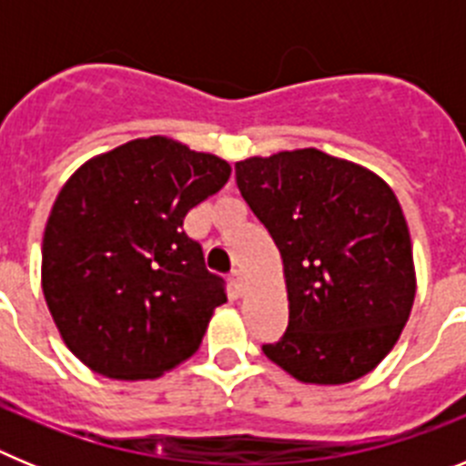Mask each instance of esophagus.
Segmentation results:
<instances>
[{
    "mask_svg": "<svg viewBox=\"0 0 466 466\" xmlns=\"http://www.w3.org/2000/svg\"><path fill=\"white\" fill-rule=\"evenodd\" d=\"M230 284L236 287V291L245 289V273H242L240 268H236L233 273H230Z\"/></svg>",
    "mask_w": 466,
    "mask_h": 466,
    "instance_id": "34e87169",
    "label": "esophagus"
}]
</instances>
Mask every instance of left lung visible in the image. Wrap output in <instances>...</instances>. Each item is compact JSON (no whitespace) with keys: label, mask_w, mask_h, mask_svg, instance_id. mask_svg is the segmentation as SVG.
<instances>
[{"label":"left lung","mask_w":466,"mask_h":466,"mask_svg":"<svg viewBox=\"0 0 466 466\" xmlns=\"http://www.w3.org/2000/svg\"><path fill=\"white\" fill-rule=\"evenodd\" d=\"M236 182L282 257L289 327L263 355L306 385L371 373L413 310L403 209L369 167L319 149L238 160Z\"/></svg>","instance_id":"obj_1"}]
</instances>
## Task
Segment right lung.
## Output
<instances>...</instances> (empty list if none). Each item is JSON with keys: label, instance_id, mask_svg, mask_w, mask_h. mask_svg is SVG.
Masks as SVG:
<instances>
[{"label": "right lung", "instance_id": "add662e5", "mask_svg": "<svg viewBox=\"0 0 466 466\" xmlns=\"http://www.w3.org/2000/svg\"><path fill=\"white\" fill-rule=\"evenodd\" d=\"M228 177L219 156L154 135L93 156L60 188L41 289L60 339L90 371L156 380L200 348L226 294L184 217Z\"/></svg>", "mask_w": 466, "mask_h": 466}]
</instances>
